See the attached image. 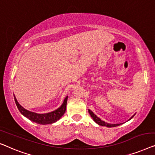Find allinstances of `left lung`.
<instances>
[{"label":"left lung","instance_id":"left-lung-1","mask_svg":"<svg viewBox=\"0 0 155 155\" xmlns=\"http://www.w3.org/2000/svg\"><path fill=\"white\" fill-rule=\"evenodd\" d=\"M88 112H89V114H90V115L91 116V117H92V118L93 119V120H94L97 124H99V125H100V126H107V127H115V126H117L120 125V124H110L105 123V122H104V121H102L101 119L99 118V117H97L96 115H95L94 113L92 112V111H91L90 110H88ZM133 117H134V116H133L130 119H132Z\"/></svg>","mask_w":155,"mask_h":155}]
</instances>
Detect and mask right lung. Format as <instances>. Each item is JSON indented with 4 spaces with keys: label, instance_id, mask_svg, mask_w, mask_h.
I'll return each mask as SVG.
<instances>
[{
    "label": "right lung",
    "instance_id": "obj_1",
    "mask_svg": "<svg viewBox=\"0 0 155 155\" xmlns=\"http://www.w3.org/2000/svg\"><path fill=\"white\" fill-rule=\"evenodd\" d=\"M14 97L17 108H18L19 111L21 112V114H23L24 116L29 119V120L36 122L37 124L44 125V124H53L54 122L59 120V119L63 116V114L65 113V111H66L67 97H68V96L65 97L64 102H63L62 104L60 107L57 109L56 110L53 111V112L46 113V114H37V113L32 112H30V111L25 110V108L22 107L19 104V102H17L15 95Z\"/></svg>",
    "mask_w": 155,
    "mask_h": 155
}]
</instances>
